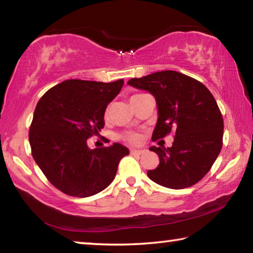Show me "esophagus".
I'll return each instance as SVG.
<instances>
[{
	"label": "esophagus",
	"mask_w": 253,
	"mask_h": 253,
	"mask_svg": "<svg viewBox=\"0 0 253 253\" xmlns=\"http://www.w3.org/2000/svg\"><path fill=\"white\" fill-rule=\"evenodd\" d=\"M144 149H136V148H131L130 149V154L131 155H142L144 154Z\"/></svg>",
	"instance_id": "obj_1"
}]
</instances>
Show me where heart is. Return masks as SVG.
<instances>
[{
    "mask_svg": "<svg viewBox=\"0 0 253 253\" xmlns=\"http://www.w3.org/2000/svg\"><path fill=\"white\" fill-rule=\"evenodd\" d=\"M135 96H137V95H134V96H131V97H135ZM107 113H108V110L106 111V115H107ZM121 137H122L124 140H127V142L132 143V144L139 142V135L137 134V132H134V131L125 132V134H123Z\"/></svg>",
    "mask_w": 253,
    "mask_h": 253,
    "instance_id": "obj_1",
    "label": "heart"
}]
</instances>
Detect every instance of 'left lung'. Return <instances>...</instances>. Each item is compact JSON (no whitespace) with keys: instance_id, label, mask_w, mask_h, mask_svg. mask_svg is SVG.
I'll use <instances>...</instances> for the list:
<instances>
[{"instance_id":"1","label":"left lung","mask_w":253,"mask_h":253,"mask_svg":"<svg viewBox=\"0 0 253 253\" xmlns=\"http://www.w3.org/2000/svg\"><path fill=\"white\" fill-rule=\"evenodd\" d=\"M127 84L155 97L158 119L152 139L174 134L172 147L149 148L160 157V164L148 170V177L173 190L201 181L223 144V118L212 93L200 81L172 70L132 78Z\"/></svg>"}]
</instances>
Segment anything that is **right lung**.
<instances>
[{
  "mask_svg": "<svg viewBox=\"0 0 253 253\" xmlns=\"http://www.w3.org/2000/svg\"><path fill=\"white\" fill-rule=\"evenodd\" d=\"M123 84L124 79H70L38 101L29 131L32 156L48 181L65 194L87 198L99 193L114 181L119 161L129 154L118 143L95 149L87 145L104 128L107 105Z\"/></svg>",
  "mask_w": 253,
  "mask_h": 253,
  "instance_id": "right-lung-1",
  "label": "right lung"
}]
</instances>
